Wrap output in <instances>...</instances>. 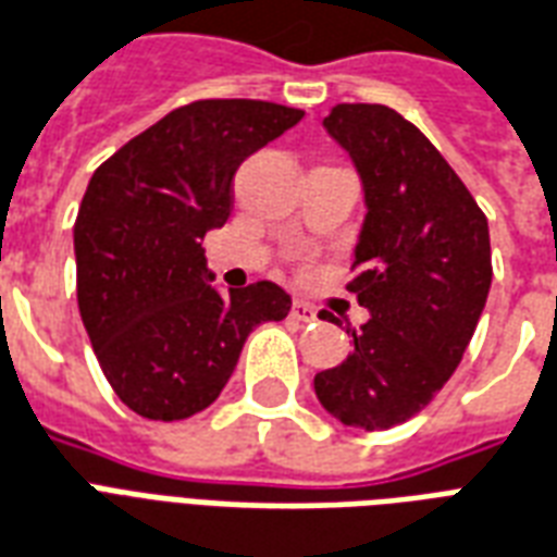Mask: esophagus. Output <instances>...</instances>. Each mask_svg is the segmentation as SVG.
Listing matches in <instances>:
<instances>
[{"instance_id": "obj_1", "label": "esophagus", "mask_w": 557, "mask_h": 557, "mask_svg": "<svg viewBox=\"0 0 557 557\" xmlns=\"http://www.w3.org/2000/svg\"><path fill=\"white\" fill-rule=\"evenodd\" d=\"M290 317H294L296 323H313L317 320V308L311 302H302V299H296L294 308H290Z\"/></svg>"}]
</instances>
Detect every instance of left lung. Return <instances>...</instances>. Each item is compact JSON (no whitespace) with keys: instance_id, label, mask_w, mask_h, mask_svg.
<instances>
[{"instance_id":"8db88e82","label":"left lung","mask_w":557,"mask_h":557,"mask_svg":"<svg viewBox=\"0 0 557 557\" xmlns=\"http://www.w3.org/2000/svg\"><path fill=\"white\" fill-rule=\"evenodd\" d=\"M323 125L363 184L346 287L370 320L346 329L352 352L313 375V391L343 425L384 432L432 403L470 346L493 278L487 216L432 140L387 104H334Z\"/></svg>"}]
</instances>
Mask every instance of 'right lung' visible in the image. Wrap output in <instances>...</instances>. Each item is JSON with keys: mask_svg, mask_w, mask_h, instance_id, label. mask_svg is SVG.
I'll use <instances>...</instances> for the list:
<instances>
[{"mask_svg": "<svg viewBox=\"0 0 557 557\" xmlns=\"http://www.w3.org/2000/svg\"><path fill=\"white\" fill-rule=\"evenodd\" d=\"M302 116L261 99L182 104L87 184L73 228L78 311L108 384L146 420L205 411L255 325L290 311L273 282L220 294L202 237L232 216L237 166Z\"/></svg>", "mask_w": 557, "mask_h": 557, "instance_id": "right-lung-1", "label": "right lung"}]
</instances>
